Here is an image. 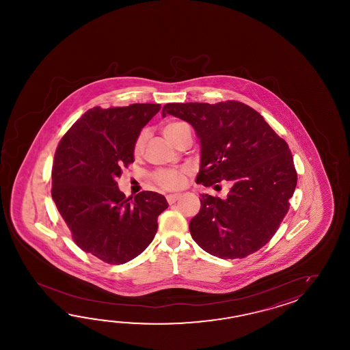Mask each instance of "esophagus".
Wrapping results in <instances>:
<instances>
[{
	"instance_id": "1",
	"label": "esophagus",
	"mask_w": 350,
	"mask_h": 350,
	"mask_svg": "<svg viewBox=\"0 0 350 350\" xmlns=\"http://www.w3.org/2000/svg\"><path fill=\"white\" fill-rule=\"evenodd\" d=\"M178 199H180V195H174V193H172V195H167V196H166V200H167V202H169L170 205L175 204Z\"/></svg>"
}]
</instances>
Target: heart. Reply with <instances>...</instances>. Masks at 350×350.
<instances>
[{"mask_svg": "<svg viewBox=\"0 0 350 350\" xmlns=\"http://www.w3.org/2000/svg\"><path fill=\"white\" fill-rule=\"evenodd\" d=\"M189 126L180 122V121H172L167 122L164 127H163V134L165 137L172 142V144H176L180 136L184 134V131L187 130ZM145 142H146V134L142 133L139 135V137L136 139L135 142L134 151L136 155L142 154L144 146H145ZM152 178L155 181L157 186H160L164 190H178L183 186L185 185L186 183V172L183 169H160L157 172H154Z\"/></svg>", "mask_w": 350, "mask_h": 350, "instance_id": "heart-1", "label": "heart"}]
</instances>
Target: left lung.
Listing matches in <instances>:
<instances>
[{
    "label": "left lung",
    "mask_w": 350,
    "mask_h": 350,
    "mask_svg": "<svg viewBox=\"0 0 350 350\" xmlns=\"http://www.w3.org/2000/svg\"><path fill=\"white\" fill-rule=\"evenodd\" d=\"M166 113L184 120L200 140L204 186L230 181L226 199L201 195L189 224L202 250L221 259H241L274 237L289 210L297 172L288 144L260 113L239 101L166 104Z\"/></svg>",
    "instance_id": "left-lung-1"
}]
</instances>
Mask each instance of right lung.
Wrapping results in <instances>:
<instances>
[{"label": "right lung", "instance_id": "add662e5", "mask_svg": "<svg viewBox=\"0 0 350 350\" xmlns=\"http://www.w3.org/2000/svg\"><path fill=\"white\" fill-rule=\"evenodd\" d=\"M159 104L94 107L64 135L55 152L53 195L76 245L109 264L133 260L150 245L157 216L169 206L161 193L134 199L120 191L116 178L134 163L142 127Z\"/></svg>", "mask_w": 350, "mask_h": 350}]
</instances>
